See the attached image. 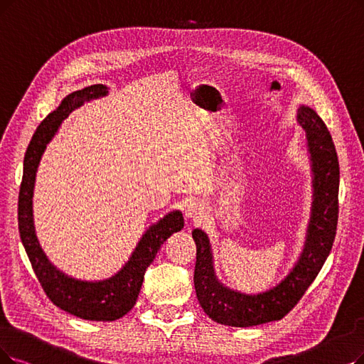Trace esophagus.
I'll list each match as a JSON object with an SVG mask.
<instances>
[{
	"instance_id": "esophagus-1",
	"label": "esophagus",
	"mask_w": 364,
	"mask_h": 364,
	"mask_svg": "<svg viewBox=\"0 0 364 364\" xmlns=\"http://www.w3.org/2000/svg\"><path fill=\"white\" fill-rule=\"evenodd\" d=\"M185 216L190 218V220H200V218L205 216V206L201 205L198 201H190L185 206Z\"/></svg>"
}]
</instances>
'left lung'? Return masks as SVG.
<instances>
[{"instance_id":"1","label":"left lung","mask_w":364,"mask_h":364,"mask_svg":"<svg viewBox=\"0 0 364 364\" xmlns=\"http://www.w3.org/2000/svg\"><path fill=\"white\" fill-rule=\"evenodd\" d=\"M297 121L306 133L312 170V208L306 242L296 266L278 285L258 294H245L216 278L209 237L196 228L194 287L200 306L213 321L231 327H252L282 319L316 278L331 251L339 213V161L323 119L309 106L297 109Z\"/></svg>"}]
</instances>
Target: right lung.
<instances>
[{"label":"right lung","mask_w":364,"mask_h":364,"mask_svg":"<svg viewBox=\"0 0 364 364\" xmlns=\"http://www.w3.org/2000/svg\"><path fill=\"white\" fill-rule=\"evenodd\" d=\"M107 94V86L100 83L71 92L61 101L58 109L49 113L46 119L37 127L23 158V176L18 201L21 240L46 296L58 308L77 318L90 319V321H114L132 311L140 293L144 272L154 261L161 245L173 232L183 228L182 212L173 210L167 213L144 231L132 257L118 273L107 279L94 282L75 279L63 273L50 263L45 251L41 250L36 236L33 218L36 174L41 155L45 154L48 143L73 110L80 107L85 101Z\"/></svg>","instance_id":"add662e5"}]
</instances>
